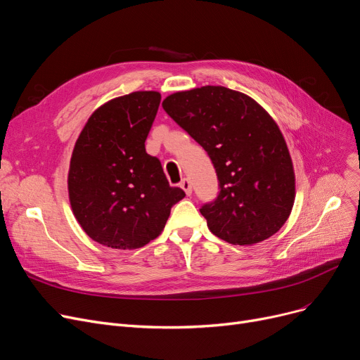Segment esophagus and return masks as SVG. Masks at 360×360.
Segmentation results:
<instances>
[{
    "label": "esophagus",
    "instance_id": "obj_1",
    "mask_svg": "<svg viewBox=\"0 0 360 360\" xmlns=\"http://www.w3.org/2000/svg\"><path fill=\"white\" fill-rule=\"evenodd\" d=\"M181 188L185 191L186 195H191V194H193V185H191V181L188 179V178H184V179H182Z\"/></svg>",
    "mask_w": 360,
    "mask_h": 360
}]
</instances>
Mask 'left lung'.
<instances>
[{"label": "left lung", "mask_w": 360, "mask_h": 360, "mask_svg": "<svg viewBox=\"0 0 360 360\" xmlns=\"http://www.w3.org/2000/svg\"><path fill=\"white\" fill-rule=\"evenodd\" d=\"M163 109L209 155L217 197L201 205L217 238L252 245L273 236L295 201V174L277 124L254 99L221 86L167 96Z\"/></svg>", "instance_id": "obj_1"}]
</instances>
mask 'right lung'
I'll list each match as a JSON object with an SVG mask.
<instances>
[{
  "label": "right lung",
  "instance_id": "add662e5",
  "mask_svg": "<svg viewBox=\"0 0 360 360\" xmlns=\"http://www.w3.org/2000/svg\"><path fill=\"white\" fill-rule=\"evenodd\" d=\"M160 93L134 91L93 112L75 141L68 172L72 213L105 247L136 250L156 239L170 209L185 197L170 186L146 139Z\"/></svg>",
  "mask_w": 360,
  "mask_h": 360
}]
</instances>
